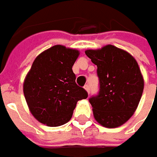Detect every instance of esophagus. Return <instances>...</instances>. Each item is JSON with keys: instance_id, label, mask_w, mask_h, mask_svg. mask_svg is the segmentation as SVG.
<instances>
[{"instance_id": "1", "label": "esophagus", "mask_w": 157, "mask_h": 157, "mask_svg": "<svg viewBox=\"0 0 157 157\" xmlns=\"http://www.w3.org/2000/svg\"><path fill=\"white\" fill-rule=\"evenodd\" d=\"M85 89L86 90V92H87L88 94H90V86H89V85H86L85 86Z\"/></svg>"}]
</instances>
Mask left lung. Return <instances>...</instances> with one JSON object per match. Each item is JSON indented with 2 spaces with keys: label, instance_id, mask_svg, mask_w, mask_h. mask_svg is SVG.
Returning a JSON list of instances; mask_svg holds the SVG:
<instances>
[{
  "label": "left lung",
  "instance_id": "8db88e82",
  "mask_svg": "<svg viewBox=\"0 0 157 157\" xmlns=\"http://www.w3.org/2000/svg\"><path fill=\"white\" fill-rule=\"evenodd\" d=\"M97 65L100 90L89 99L95 120L103 127L121 126L134 114L143 92L144 82L136 60L113 45L87 50Z\"/></svg>",
  "mask_w": 157,
  "mask_h": 157
}]
</instances>
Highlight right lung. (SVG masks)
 Segmentation results:
<instances>
[{
  "label": "right lung",
  "mask_w": 157,
  "mask_h": 157,
  "mask_svg": "<svg viewBox=\"0 0 157 157\" xmlns=\"http://www.w3.org/2000/svg\"><path fill=\"white\" fill-rule=\"evenodd\" d=\"M77 50L55 45L42 52L32 63L23 84V94L33 116L41 123L57 127L68 122L78 100L87 92L76 84L72 66Z\"/></svg>",
  "instance_id": "add662e5"
}]
</instances>
